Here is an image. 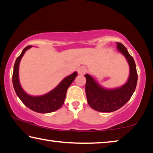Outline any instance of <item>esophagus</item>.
<instances>
[{"label": "esophagus", "instance_id": "1", "mask_svg": "<svg viewBox=\"0 0 153 153\" xmlns=\"http://www.w3.org/2000/svg\"><path fill=\"white\" fill-rule=\"evenodd\" d=\"M86 71V68L85 67H80L77 70L79 74H84Z\"/></svg>", "mask_w": 153, "mask_h": 153}]
</instances>
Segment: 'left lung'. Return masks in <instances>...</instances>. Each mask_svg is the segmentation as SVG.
<instances>
[{
    "instance_id": "1",
    "label": "left lung",
    "mask_w": 153,
    "mask_h": 153,
    "mask_svg": "<svg viewBox=\"0 0 153 153\" xmlns=\"http://www.w3.org/2000/svg\"><path fill=\"white\" fill-rule=\"evenodd\" d=\"M116 44L118 50L127 59L130 67L129 79L124 86L107 90L99 86L88 74L84 75L86 78L85 90L88 103L94 110L101 112H111L123 107L131 97L137 85V74L134 60L122 43L116 42Z\"/></svg>"
}]
</instances>
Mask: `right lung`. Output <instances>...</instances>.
Wrapping results in <instances>:
<instances>
[{"label": "right lung", "mask_w": 153, "mask_h": 153, "mask_svg": "<svg viewBox=\"0 0 153 153\" xmlns=\"http://www.w3.org/2000/svg\"><path fill=\"white\" fill-rule=\"evenodd\" d=\"M31 47L32 45H28L24 48L21 54L17 58L16 60L13 67V77H12L13 88L22 102L30 110L39 113L52 112V111L59 110L64 103L67 89L74 82L77 76V72H74V74L65 77L54 90L44 95L39 97L28 95L23 91L19 82L18 71L19 64H20L22 57L23 56L26 51Z\"/></svg>", "instance_id": "right-lung-1"}]
</instances>
